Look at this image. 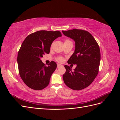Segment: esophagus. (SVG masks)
Instances as JSON below:
<instances>
[{"instance_id": "34e87169", "label": "esophagus", "mask_w": 120, "mask_h": 120, "mask_svg": "<svg viewBox=\"0 0 120 120\" xmlns=\"http://www.w3.org/2000/svg\"><path fill=\"white\" fill-rule=\"evenodd\" d=\"M61 66H62V65H61V64H57V68H60V67Z\"/></svg>"}]
</instances>
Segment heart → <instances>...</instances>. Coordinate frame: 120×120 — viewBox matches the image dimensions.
Here are the masks:
<instances>
[{"instance_id":"obj_1","label":"heart","mask_w":120,"mask_h":120,"mask_svg":"<svg viewBox=\"0 0 120 120\" xmlns=\"http://www.w3.org/2000/svg\"><path fill=\"white\" fill-rule=\"evenodd\" d=\"M68 41H70V40H68V39H66V40H65V41H64V42H68ZM56 60L57 61H59V62H60V63H62V62H63V61H64V58L63 57L59 56V57H58L56 58Z\"/></svg>"}]
</instances>
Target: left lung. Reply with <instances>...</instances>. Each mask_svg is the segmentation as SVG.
Returning a JSON list of instances; mask_svg holds the SVG:
<instances>
[{"label":"left lung","instance_id":"left-lung-1","mask_svg":"<svg viewBox=\"0 0 120 120\" xmlns=\"http://www.w3.org/2000/svg\"><path fill=\"white\" fill-rule=\"evenodd\" d=\"M62 32L75 41V52L68 63L77 64L74 71L69 66H64L66 71L63 75L64 82L71 89L82 90L91 84L99 72V46L93 35L86 30L73 29Z\"/></svg>","mask_w":120,"mask_h":120}]
</instances>
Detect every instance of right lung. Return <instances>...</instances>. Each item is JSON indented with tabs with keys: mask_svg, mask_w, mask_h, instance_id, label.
Returning <instances> with one entry per match:
<instances>
[{
	"mask_svg": "<svg viewBox=\"0 0 120 120\" xmlns=\"http://www.w3.org/2000/svg\"><path fill=\"white\" fill-rule=\"evenodd\" d=\"M61 36L60 31L40 30L28 35L18 52L19 74L25 84L34 90H41L48 86L50 78L56 68L52 61L45 66L41 58L49 53L52 43Z\"/></svg>",
	"mask_w": 120,
	"mask_h": 120,
	"instance_id": "right-lung-1",
	"label": "right lung"
}]
</instances>
